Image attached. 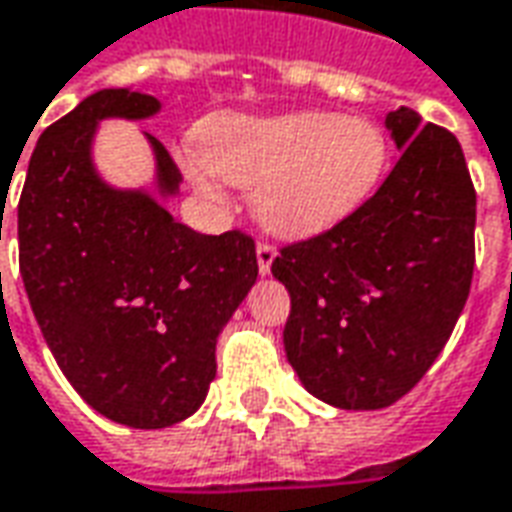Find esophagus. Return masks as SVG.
<instances>
[{"mask_svg":"<svg viewBox=\"0 0 512 512\" xmlns=\"http://www.w3.org/2000/svg\"><path fill=\"white\" fill-rule=\"evenodd\" d=\"M274 257H277V249L271 244H257V268H260V274L266 277L268 271H271V263H274Z\"/></svg>","mask_w":512,"mask_h":512,"instance_id":"esophagus-1","label":"esophagus"}]
</instances>
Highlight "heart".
<instances>
[{"label":"heart","mask_w":512,"mask_h":512,"mask_svg":"<svg viewBox=\"0 0 512 512\" xmlns=\"http://www.w3.org/2000/svg\"><path fill=\"white\" fill-rule=\"evenodd\" d=\"M388 160L377 124L338 113L271 119L221 116L202 130V152H182V169L207 202L221 180L249 191L260 227L302 238L332 227L366 202Z\"/></svg>","instance_id":"heart-1"}]
</instances>
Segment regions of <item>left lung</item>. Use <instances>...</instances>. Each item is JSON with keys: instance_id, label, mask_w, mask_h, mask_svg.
<instances>
[{"instance_id": "left-lung-1", "label": "left lung", "mask_w": 512, "mask_h": 512, "mask_svg": "<svg viewBox=\"0 0 512 512\" xmlns=\"http://www.w3.org/2000/svg\"><path fill=\"white\" fill-rule=\"evenodd\" d=\"M382 124L399 157L380 191L271 263L291 293L288 363L338 410L402 399L441 355L474 274L477 194L457 138L410 107Z\"/></svg>"}]
</instances>
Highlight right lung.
I'll return each instance as SVG.
<instances>
[{
	"instance_id": "right-lung-1",
	"label": "right lung",
	"mask_w": 512,
	"mask_h": 512,
	"mask_svg": "<svg viewBox=\"0 0 512 512\" xmlns=\"http://www.w3.org/2000/svg\"><path fill=\"white\" fill-rule=\"evenodd\" d=\"M160 110L132 88L85 96L38 138L19 202L21 280L46 346L96 413L135 430L202 407L221 330L257 282L249 235L171 216L182 174L149 132L152 188L113 185L96 166L102 121Z\"/></svg>"
}]
</instances>
